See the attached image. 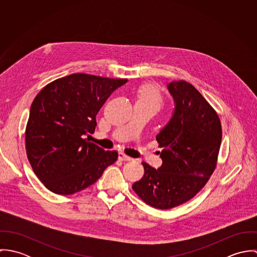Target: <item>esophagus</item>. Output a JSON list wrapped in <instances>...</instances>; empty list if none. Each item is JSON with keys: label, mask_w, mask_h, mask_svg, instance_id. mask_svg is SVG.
Masks as SVG:
<instances>
[{"label": "esophagus", "mask_w": 257, "mask_h": 257, "mask_svg": "<svg viewBox=\"0 0 257 257\" xmlns=\"http://www.w3.org/2000/svg\"><path fill=\"white\" fill-rule=\"evenodd\" d=\"M118 159H119V160H121V161H124V160H126V161L133 160V158H132V157L127 156V155H126V154H124L122 151L118 152Z\"/></svg>", "instance_id": "34e87169"}]
</instances>
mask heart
Returning <instances> with one entry per match:
<instances>
[{
  "label": "heart",
  "mask_w": 257,
  "mask_h": 257,
  "mask_svg": "<svg viewBox=\"0 0 257 257\" xmlns=\"http://www.w3.org/2000/svg\"><path fill=\"white\" fill-rule=\"evenodd\" d=\"M137 102L148 105L156 110L160 109L163 103L162 97L159 94V92L151 86H144L139 90Z\"/></svg>",
  "instance_id": "1"
}]
</instances>
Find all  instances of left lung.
<instances>
[{"instance_id": "left-lung-1", "label": "left lung", "mask_w": 257, "mask_h": 257, "mask_svg": "<svg viewBox=\"0 0 257 257\" xmlns=\"http://www.w3.org/2000/svg\"><path fill=\"white\" fill-rule=\"evenodd\" d=\"M167 89L174 111L156 136L162 165L143 162L144 177L133 189L151 207L167 210L192 199L208 182L218 160L221 125L216 110L190 83L173 81Z\"/></svg>"}]
</instances>
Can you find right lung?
<instances>
[{"label":"right lung","instance_id":"1","mask_svg":"<svg viewBox=\"0 0 257 257\" xmlns=\"http://www.w3.org/2000/svg\"><path fill=\"white\" fill-rule=\"evenodd\" d=\"M127 79L76 73L46 85L35 98L26 128V149L37 178L51 192L71 195L95 183L117 159L88 142L96 115Z\"/></svg>","mask_w":257,"mask_h":257}]
</instances>
